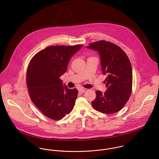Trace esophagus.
<instances>
[{
	"label": "esophagus",
	"instance_id": "34e87169",
	"mask_svg": "<svg viewBox=\"0 0 159 159\" xmlns=\"http://www.w3.org/2000/svg\"><path fill=\"white\" fill-rule=\"evenodd\" d=\"M79 93H84V92H85V89H80L79 90Z\"/></svg>",
	"mask_w": 159,
	"mask_h": 159
}]
</instances>
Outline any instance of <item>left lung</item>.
<instances>
[{"mask_svg":"<svg viewBox=\"0 0 159 159\" xmlns=\"http://www.w3.org/2000/svg\"><path fill=\"white\" fill-rule=\"evenodd\" d=\"M87 48L97 51L100 57L102 72L106 75L107 90L96 91L92 102L94 109L107 114L120 111L126 104L132 89V68L125 52L117 45L105 40L91 43Z\"/></svg>","mask_w":159,"mask_h":159,"instance_id":"obj_1","label":"left lung"}]
</instances>
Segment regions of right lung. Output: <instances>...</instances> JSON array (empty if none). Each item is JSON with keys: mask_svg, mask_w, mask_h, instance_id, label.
Returning a JSON list of instances; mask_svg holds the SVG:
<instances>
[{"mask_svg": "<svg viewBox=\"0 0 159 159\" xmlns=\"http://www.w3.org/2000/svg\"><path fill=\"white\" fill-rule=\"evenodd\" d=\"M82 45H52L39 52L28 65L26 83L30 98L47 117L59 120L73 109L78 90L64 86L60 77Z\"/></svg>", "mask_w": 159, "mask_h": 159, "instance_id": "add662e5", "label": "right lung"}]
</instances>
